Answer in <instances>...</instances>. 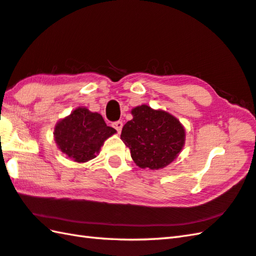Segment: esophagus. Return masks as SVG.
Returning <instances> with one entry per match:
<instances>
[{
    "label": "esophagus",
    "instance_id": "34e87169",
    "mask_svg": "<svg viewBox=\"0 0 256 256\" xmlns=\"http://www.w3.org/2000/svg\"><path fill=\"white\" fill-rule=\"evenodd\" d=\"M112 126L116 130V131L120 133L121 132V130L123 128V122L122 121H116V122H113L112 123Z\"/></svg>",
    "mask_w": 256,
    "mask_h": 256
}]
</instances>
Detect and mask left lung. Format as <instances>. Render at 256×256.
<instances>
[{
    "instance_id": "left-lung-1",
    "label": "left lung",
    "mask_w": 256,
    "mask_h": 256,
    "mask_svg": "<svg viewBox=\"0 0 256 256\" xmlns=\"http://www.w3.org/2000/svg\"><path fill=\"white\" fill-rule=\"evenodd\" d=\"M133 118L124 125L121 138L133 161L142 168H163L176 158L184 145L185 131L173 115L148 105L132 110Z\"/></svg>"
}]
</instances>
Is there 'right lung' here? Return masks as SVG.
<instances>
[{
	"mask_svg": "<svg viewBox=\"0 0 256 256\" xmlns=\"http://www.w3.org/2000/svg\"><path fill=\"white\" fill-rule=\"evenodd\" d=\"M115 132L108 126L101 114L78 108L56 124L54 138L64 154L75 162L83 163L96 156L105 140Z\"/></svg>",
	"mask_w": 256,
	"mask_h": 256,
	"instance_id": "1",
	"label": "right lung"
}]
</instances>
